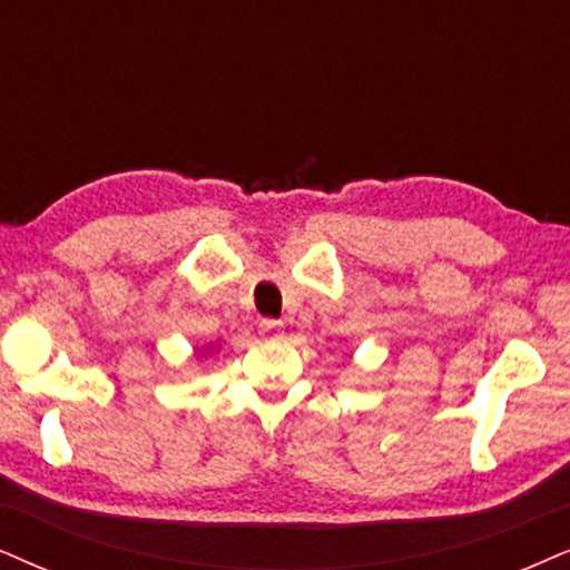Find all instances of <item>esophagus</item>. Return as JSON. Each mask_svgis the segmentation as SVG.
<instances>
[{
  "instance_id": "34e87169",
  "label": "esophagus",
  "mask_w": 570,
  "mask_h": 570,
  "mask_svg": "<svg viewBox=\"0 0 570 570\" xmlns=\"http://www.w3.org/2000/svg\"><path fill=\"white\" fill-rule=\"evenodd\" d=\"M257 334H261L263 342H278V338H284V326H281L278 321L265 318L261 321V326H257Z\"/></svg>"
}]
</instances>
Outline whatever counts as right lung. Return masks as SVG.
I'll list each match as a JSON object with an SVG mask.
<instances>
[{"instance_id":"obj_1","label":"right lung","mask_w":570,"mask_h":570,"mask_svg":"<svg viewBox=\"0 0 570 570\" xmlns=\"http://www.w3.org/2000/svg\"><path fill=\"white\" fill-rule=\"evenodd\" d=\"M207 350H213V347H207ZM207 350H205V352H207Z\"/></svg>"}]
</instances>
